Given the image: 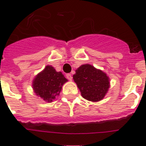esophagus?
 <instances>
[{"instance_id":"obj_1","label":"esophagus","mask_w":146,"mask_h":146,"mask_svg":"<svg viewBox=\"0 0 146 146\" xmlns=\"http://www.w3.org/2000/svg\"><path fill=\"white\" fill-rule=\"evenodd\" d=\"M66 78L68 80H72V74H66Z\"/></svg>"}]
</instances>
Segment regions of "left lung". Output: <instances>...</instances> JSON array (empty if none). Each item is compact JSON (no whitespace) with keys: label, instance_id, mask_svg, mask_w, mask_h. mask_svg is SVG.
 <instances>
[{"label":"left lung","instance_id":"8db88e82","mask_svg":"<svg viewBox=\"0 0 146 146\" xmlns=\"http://www.w3.org/2000/svg\"><path fill=\"white\" fill-rule=\"evenodd\" d=\"M73 79L84 99L99 102L104 99L110 88V78L106 73L88 64L76 69Z\"/></svg>","mask_w":146,"mask_h":146}]
</instances>
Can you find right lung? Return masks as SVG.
Returning a JSON list of instances; mask_svg holds the SVG:
<instances>
[{"mask_svg": "<svg viewBox=\"0 0 146 146\" xmlns=\"http://www.w3.org/2000/svg\"><path fill=\"white\" fill-rule=\"evenodd\" d=\"M67 81L61 72H57L53 66L47 65L34 77L32 87L36 96L50 103L60 95L62 86Z\"/></svg>", "mask_w": 146, "mask_h": 146, "instance_id": "add662e5", "label": "right lung"}]
</instances>
